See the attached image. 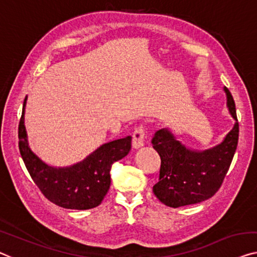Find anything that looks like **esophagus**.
Here are the masks:
<instances>
[{
	"label": "esophagus",
	"mask_w": 257,
	"mask_h": 257,
	"mask_svg": "<svg viewBox=\"0 0 257 257\" xmlns=\"http://www.w3.org/2000/svg\"><path fill=\"white\" fill-rule=\"evenodd\" d=\"M144 137H145V132L142 127H139L135 129V132L133 134V148L139 149L144 145Z\"/></svg>",
	"instance_id": "obj_1"
}]
</instances>
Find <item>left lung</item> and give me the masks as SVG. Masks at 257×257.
<instances>
[{"label":"left lung","mask_w":257,"mask_h":257,"mask_svg":"<svg viewBox=\"0 0 257 257\" xmlns=\"http://www.w3.org/2000/svg\"><path fill=\"white\" fill-rule=\"evenodd\" d=\"M226 105L235 120L221 143L206 150H194L178 140L173 132L160 129L152 139L153 149L162 160L159 181L153 186L158 200L171 208L209 200L224 181L238 147L239 123L231 92L224 86Z\"/></svg>","instance_id":"obj_1"}]
</instances>
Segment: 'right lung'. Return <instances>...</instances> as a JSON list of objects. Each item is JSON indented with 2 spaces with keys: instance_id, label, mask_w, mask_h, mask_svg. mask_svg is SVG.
<instances>
[{
  "instance_id": "1",
  "label": "right lung",
  "mask_w": 257,
  "mask_h": 257,
  "mask_svg": "<svg viewBox=\"0 0 257 257\" xmlns=\"http://www.w3.org/2000/svg\"><path fill=\"white\" fill-rule=\"evenodd\" d=\"M18 127L19 151L31 178L46 198L64 209L87 210L98 206L110 186L109 171L113 163L125 157L132 148V136L105 143L82 162L55 167L46 164L31 150L25 128V107Z\"/></svg>"
}]
</instances>
